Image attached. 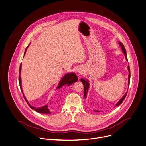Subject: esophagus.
Masks as SVG:
<instances>
[{
    "instance_id": "esophagus-1",
    "label": "esophagus",
    "mask_w": 146,
    "mask_h": 146,
    "mask_svg": "<svg viewBox=\"0 0 146 146\" xmlns=\"http://www.w3.org/2000/svg\"><path fill=\"white\" fill-rule=\"evenodd\" d=\"M78 72H79V73H80V71H78Z\"/></svg>"
}]
</instances>
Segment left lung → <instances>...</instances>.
Here are the masks:
<instances>
[{"mask_svg": "<svg viewBox=\"0 0 146 146\" xmlns=\"http://www.w3.org/2000/svg\"><path fill=\"white\" fill-rule=\"evenodd\" d=\"M118 44H119V46H121V49H122V52H123V54H124V55H125V56L126 60L127 61H128L127 58V55H126V49L125 48L121 42H119ZM127 69H128V70H129L128 87H129V84H130V66H128ZM80 80H81L82 83L83 84V86H84V98H86L87 97V93H88V90H89V87H90L89 81H88V80H87V79H83V78H81V79H80ZM127 93V92L123 95V97H122V98L118 101V102L116 104V105H115V106L119 105L123 102V101L124 100V99L125 98V97L126 96ZM95 112H100L101 111H100V110H95Z\"/></svg>", "mask_w": 146, "mask_h": 146, "instance_id": "8db88e82", "label": "left lung"}]
</instances>
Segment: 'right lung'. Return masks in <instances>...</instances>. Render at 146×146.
I'll return each mask as SVG.
<instances>
[{"label":"right lung","instance_id":"1","mask_svg":"<svg viewBox=\"0 0 146 146\" xmlns=\"http://www.w3.org/2000/svg\"><path fill=\"white\" fill-rule=\"evenodd\" d=\"M29 45L27 47V48L25 49V52H24V55L26 53V51H27V48H28ZM21 63L20 64V70H19V84H20V89L21 90V92H22V94L23 95V96L24 97V99L25 100L26 102H27V104H28V105L30 106V108L35 110L36 111L38 112V113H42V114H50L51 112L49 110V108H48V105H45L43 106H41V107H39V108H36V107H34V106H32V105H31L29 103H28V100H27V98L25 97L24 94H23V90H22V87H21V76H20V73H21ZM78 80V76H76V75L73 72H70V73H67L66 74H65L63 78L61 79V80H60L59 83V84L56 88V90L57 89H59L60 88L62 87H63V86L64 85H67V86H70V85H71L72 84H73L75 82H76Z\"/></svg>","mask_w":146,"mask_h":146}]
</instances>
